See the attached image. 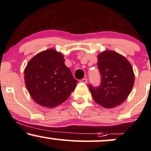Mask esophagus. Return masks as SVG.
Here are the masks:
<instances>
[{
	"label": "esophagus",
	"mask_w": 151,
	"mask_h": 151,
	"mask_svg": "<svg viewBox=\"0 0 151 151\" xmlns=\"http://www.w3.org/2000/svg\"><path fill=\"white\" fill-rule=\"evenodd\" d=\"M80 82H82V83H84V84H86V83H87V79H86V78H84V79H81Z\"/></svg>",
	"instance_id": "1"
}]
</instances>
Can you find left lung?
I'll list each match as a JSON object with an SVG mask.
<instances>
[{
    "instance_id": "left-lung-1",
    "label": "left lung",
    "mask_w": 151,
    "mask_h": 151,
    "mask_svg": "<svg viewBox=\"0 0 151 151\" xmlns=\"http://www.w3.org/2000/svg\"><path fill=\"white\" fill-rule=\"evenodd\" d=\"M101 83L97 88L89 85L93 100L104 108L111 109L123 103L131 93L135 81L131 64L125 57L112 50L98 55Z\"/></svg>"
}]
</instances>
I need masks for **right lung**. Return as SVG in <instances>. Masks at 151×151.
I'll use <instances>...</instances> for the list:
<instances>
[{
  "instance_id": "1",
  "label": "right lung",
  "mask_w": 151,
  "mask_h": 151,
  "mask_svg": "<svg viewBox=\"0 0 151 151\" xmlns=\"http://www.w3.org/2000/svg\"><path fill=\"white\" fill-rule=\"evenodd\" d=\"M27 91L36 103L48 108L61 104L77 86L62 53L48 49L37 54L24 70Z\"/></svg>"
}]
</instances>
